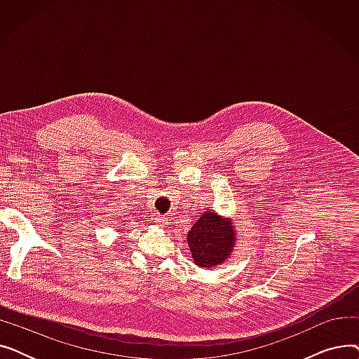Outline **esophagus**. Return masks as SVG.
<instances>
[{"instance_id": "obj_1", "label": "esophagus", "mask_w": 359, "mask_h": 359, "mask_svg": "<svg viewBox=\"0 0 359 359\" xmlns=\"http://www.w3.org/2000/svg\"><path fill=\"white\" fill-rule=\"evenodd\" d=\"M165 221H167V218L163 217V215H157V217H156V222H157L158 225H164Z\"/></svg>"}]
</instances>
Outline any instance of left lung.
<instances>
[{
  "label": "left lung",
  "instance_id": "1",
  "mask_svg": "<svg viewBox=\"0 0 359 359\" xmlns=\"http://www.w3.org/2000/svg\"><path fill=\"white\" fill-rule=\"evenodd\" d=\"M187 244L195 265L210 269L230 257L236 244V230L230 219L205 211L187 233Z\"/></svg>",
  "mask_w": 359,
  "mask_h": 359
}]
</instances>
